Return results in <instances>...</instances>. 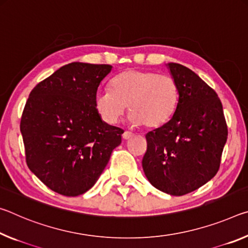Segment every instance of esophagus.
Masks as SVG:
<instances>
[{"label": "esophagus", "instance_id": "esophagus-1", "mask_svg": "<svg viewBox=\"0 0 248 248\" xmlns=\"http://www.w3.org/2000/svg\"><path fill=\"white\" fill-rule=\"evenodd\" d=\"M133 136H134V133L129 132V131H125L123 133V135H122V137H123L124 140H129V139H132Z\"/></svg>", "mask_w": 248, "mask_h": 248}]
</instances>
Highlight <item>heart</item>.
Instances as JSON below:
<instances>
[{"label": "heart", "mask_w": 248, "mask_h": 248, "mask_svg": "<svg viewBox=\"0 0 248 248\" xmlns=\"http://www.w3.org/2000/svg\"><path fill=\"white\" fill-rule=\"evenodd\" d=\"M179 96V86L171 76L127 69L112 80L111 90L96 93L94 104L108 124L116 123L127 105L132 124L157 128L171 120Z\"/></svg>", "instance_id": "1"}]
</instances>
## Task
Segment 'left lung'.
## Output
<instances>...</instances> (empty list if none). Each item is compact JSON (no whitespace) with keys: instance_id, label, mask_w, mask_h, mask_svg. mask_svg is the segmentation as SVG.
Instances as JSON below:
<instances>
[{"instance_id":"1","label":"left lung","mask_w":248,"mask_h":248,"mask_svg":"<svg viewBox=\"0 0 248 248\" xmlns=\"http://www.w3.org/2000/svg\"><path fill=\"white\" fill-rule=\"evenodd\" d=\"M179 86V103L168 123L146 134L143 169L162 192L184 196L216 176L227 139V125L217 92L180 63H169Z\"/></svg>"}]
</instances>
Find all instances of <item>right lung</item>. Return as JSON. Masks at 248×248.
I'll return each mask as SVG.
<instances>
[{
	"mask_svg": "<svg viewBox=\"0 0 248 248\" xmlns=\"http://www.w3.org/2000/svg\"><path fill=\"white\" fill-rule=\"evenodd\" d=\"M109 64L72 62L32 89L21 132L26 164L51 189L77 197L91 189L122 141L123 129L104 123L94 99Z\"/></svg>",
	"mask_w": 248,
	"mask_h": 248,
	"instance_id": "1",
	"label": "right lung"
}]
</instances>
